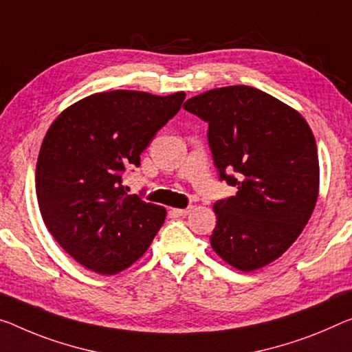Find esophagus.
<instances>
[{"label": "esophagus", "instance_id": "1", "mask_svg": "<svg viewBox=\"0 0 352 352\" xmlns=\"http://www.w3.org/2000/svg\"><path fill=\"white\" fill-rule=\"evenodd\" d=\"M190 212V208H186V209H171V214L175 215H187Z\"/></svg>", "mask_w": 352, "mask_h": 352}]
</instances>
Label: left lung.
<instances>
[{
    "label": "left lung",
    "mask_w": 352,
    "mask_h": 352,
    "mask_svg": "<svg viewBox=\"0 0 352 352\" xmlns=\"http://www.w3.org/2000/svg\"><path fill=\"white\" fill-rule=\"evenodd\" d=\"M184 108L208 122L220 181L234 197L214 204L210 245L232 267L250 272L282 256L310 220L320 188L311 129L293 108L252 86H225Z\"/></svg>",
    "instance_id": "1"
}]
</instances>
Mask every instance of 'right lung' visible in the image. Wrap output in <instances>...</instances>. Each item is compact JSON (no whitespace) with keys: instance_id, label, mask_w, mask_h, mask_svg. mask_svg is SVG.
<instances>
[{"instance_id":"add662e5","label":"right lung","mask_w":352,"mask_h":352,"mask_svg":"<svg viewBox=\"0 0 352 352\" xmlns=\"http://www.w3.org/2000/svg\"><path fill=\"white\" fill-rule=\"evenodd\" d=\"M186 94L116 89L85 97L59 115L36 165L44 223L75 261L118 274L143 255L166 210L127 195L122 176L179 111Z\"/></svg>"}]
</instances>
